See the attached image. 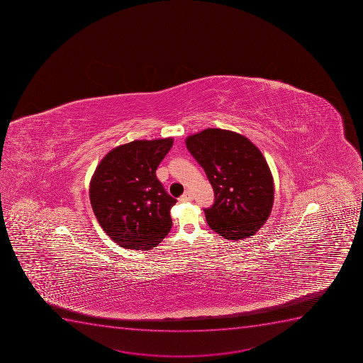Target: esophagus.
<instances>
[{"instance_id": "34e87169", "label": "esophagus", "mask_w": 363, "mask_h": 363, "mask_svg": "<svg viewBox=\"0 0 363 363\" xmlns=\"http://www.w3.org/2000/svg\"><path fill=\"white\" fill-rule=\"evenodd\" d=\"M191 200H193V194H191V191H184V194L179 198V201L181 202L191 201Z\"/></svg>"}]
</instances>
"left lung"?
I'll list each match as a JSON object with an SVG mask.
<instances>
[{
  "label": "left lung",
  "mask_w": 363,
  "mask_h": 363,
  "mask_svg": "<svg viewBox=\"0 0 363 363\" xmlns=\"http://www.w3.org/2000/svg\"><path fill=\"white\" fill-rule=\"evenodd\" d=\"M186 145L205 170L216 200L203 209L208 226L227 240L250 238L272 211L273 177L262 151L240 133L206 129Z\"/></svg>",
  "instance_id": "left-lung-1"
}]
</instances>
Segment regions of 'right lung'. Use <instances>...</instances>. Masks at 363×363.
I'll list each match as a JSON object with an SVG mask.
<instances>
[{"mask_svg":"<svg viewBox=\"0 0 363 363\" xmlns=\"http://www.w3.org/2000/svg\"><path fill=\"white\" fill-rule=\"evenodd\" d=\"M172 143V138H162L119 145L101 160L91 179L94 216L121 247L149 251L172 228L176 200L158 181L156 169Z\"/></svg>","mask_w":363,"mask_h":363,"instance_id":"right-lung-1","label":"right lung"}]
</instances>
